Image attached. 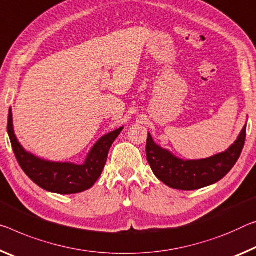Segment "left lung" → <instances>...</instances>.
I'll return each instance as SVG.
<instances>
[{"label": "left lung", "mask_w": 256, "mask_h": 256, "mask_svg": "<svg viewBox=\"0 0 256 256\" xmlns=\"http://www.w3.org/2000/svg\"><path fill=\"white\" fill-rule=\"evenodd\" d=\"M245 138L246 124L226 152L202 160H182L157 144L148 132L146 154L158 180L173 189L196 190L214 184L229 173L240 156Z\"/></svg>", "instance_id": "8db88e82"}]
</instances>
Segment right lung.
Segmentation results:
<instances>
[{
  "mask_svg": "<svg viewBox=\"0 0 256 256\" xmlns=\"http://www.w3.org/2000/svg\"><path fill=\"white\" fill-rule=\"evenodd\" d=\"M124 128L115 130L100 138L93 144L83 164L70 162H52L35 156L22 147L14 134L12 110L8 116V134L12 149L22 171L30 179L46 192L72 194L90 189L99 179L107 162L112 144Z\"/></svg>",
  "mask_w": 256,
  "mask_h": 256,
  "instance_id": "obj_1",
  "label": "right lung"
}]
</instances>
